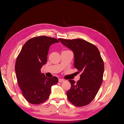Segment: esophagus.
Listing matches in <instances>:
<instances>
[{"mask_svg":"<svg viewBox=\"0 0 124 124\" xmlns=\"http://www.w3.org/2000/svg\"><path fill=\"white\" fill-rule=\"evenodd\" d=\"M59 82H64L65 80L64 79H62V78H59V80H58Z\"/></svg>","mask_w":124,"mask_h":124,"instance_id":"obj_1","label":"esophagus"}]
</instances>
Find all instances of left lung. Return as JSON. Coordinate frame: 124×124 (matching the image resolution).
<instances>
[{"instance_id": "1", "label": "left lung", "mask_w": 124, "mask_h": 124, "mask_svg": "<svg viewBox=\"0 0 124 124\" xmlns=\"http://www.w3.org/2000/svg\"><path fill=\"white\" fill-rule=\"evenodd\" d=\"M72 50L74 55V66L81 72L76 83L69 80L71 87L67 95L70 102L78 107L91 103L95 98L102 83L104 63L99 51L95 45L81 39H59Z\"/></svg>"}]
</instances>
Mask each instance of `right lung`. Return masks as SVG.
Wrapping results in <instances>:
<instances>
[{
  "label": "right lung",
  "mask_w": 124,
  "mask_h": 124,
  "mask_svg": "<svg viewBox=\"0 0 124 124\" xmlns=\"http://www.w3.org/2000/svg\"><path fill=\"white\" fill-rule=\"evenodd\" d=\"M59 42L49 37H36L24 44L17 56L15 65L17 83L29 103L38 104L44 102L49 97L51 86L57 83V77H46L41 72V68L47 62L51 45Z\"/></svg>",
  "instance_id": "right-lung-1"
}]
</instances>
